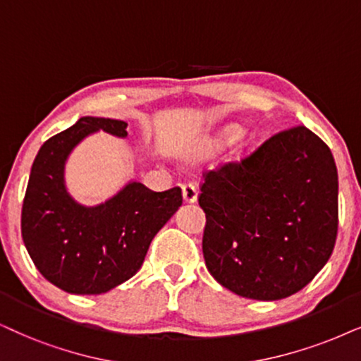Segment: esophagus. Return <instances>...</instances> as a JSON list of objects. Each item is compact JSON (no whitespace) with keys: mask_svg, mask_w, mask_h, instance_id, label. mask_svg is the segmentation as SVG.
<instances>
[{"mask_svg":"<svg viewBox=\"0 0 361 361\" xmlns=\"http://www.w3.org/2000/svg\"><path fill=\"white\" fill-rule=\"evenodd\" d=\"M183 190V200L186 203H195L196 198H198V190H196L195 183H185L181 186Z\"/></svg>","mask_w":361,"mask_h":361,"instance_id":"1","label":"esophagus"}]
</instances>
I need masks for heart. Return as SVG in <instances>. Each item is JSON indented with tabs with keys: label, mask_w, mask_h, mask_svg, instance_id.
Segmentation results:
<instances>
[{
	"label": "heart",
	"mask_w": 361,
	"mask_h": 361,
	"mask_svg": "<svg viewBox=\"0 0 361 361\" xmlns=\"http://www.w3.org/2000/svg\"><path fill=\"white\" fill-rule=\"evenodd\" d=\"M236 133H238V130H236L235 126H228V128H225V130H223L221 140H233Z\"/></svg>",
	"instance_id": "1"
}]
</instances>
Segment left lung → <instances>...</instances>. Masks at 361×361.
I'll use <instances>...</instances> for the list:
<instances>
[{
  "instance_id": "obj_1",
  "label": "left lung",
  "mask_w": 361,
  "mask_h": 361,
  "mask_svg": "<svg viewBox=\"0 0 361 361\" xmlns=\"http://www.w3.org/2000/svg\"><path fill=\"white\" fill-rule=\"evenodd\" d=\"M200 190L204 263L233 293L286 298L331 257L338 173L330 148L308 128L280 131L241 161L207 171Z\"/></svg>"
}]
</instances>
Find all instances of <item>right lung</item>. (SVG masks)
<instances>
[{"label":"right lung","instance_id":"1","mask_svg":"<svg viewBox=\"0 0 361 361\" xmlns=\"http://www.w3.org/2000/svg\"><path fill=\"white\" fill-rule=\"evenodd\" d=\"M126 126L109 118H80L44 141L31 166L21 209L23 241L41 275L68 293H106L130 280L154 235L183 203L180 186L152 191L138 181L98 207H83L68 195L65 161L71 149L98 130L123 138Z\"/></svg>","mask_w":361,"mask_h":361}]
</instances>
